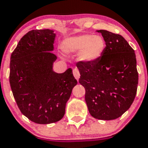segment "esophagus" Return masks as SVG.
Here are the masks:
<instances>
[{
	"instance_id": "obj_1",
	"label": "esophagus",
	"mask_w": 148,
	"mask_h": 148,
	"mask_svg": "<svg viewBox=\"0 0 148 148\" xmlns=\"http://www.w3.org/2000/svg\"><path fill=\"white\" fill-rule=\"evenodd\" d=\"M73 74H74V77L78 80L80 77V74H79V69H77L76 68L74 69H73Z\"/></svg>"
}]
</instances>
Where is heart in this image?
Here are the masks:
<instances>
[{
	"mask_svg": "<svg viewBox=\"0 0 148 148\" xmlns=\"http://www.w3.org/2000/svg\"><path fill=\"white\" fill-rule=\"evenodd\" d=\"M106 42L100 35L82 34L64 40L61 45L63 51L69 54L79 53V59L92 62L98 59L104 51Z\"/></svg>",
	"mask_w": 148,
	"mask_h": 148,
	"instance_id": "obj_1",
	"label": "heart"
}]
</instances>
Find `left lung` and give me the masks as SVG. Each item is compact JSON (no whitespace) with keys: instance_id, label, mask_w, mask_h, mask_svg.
<instances>
[{"instance_id":"obj_1","label":"left lung","mask_w":148,"mask_h":148,"mask_svg":"<svg viewBox=\"0 0 148 148\" xmlns=\"http://www.w3.org/2000/svg\"><path fill=\"white\" fill-rule=\"evenodd\" d=\"M106 42L101 56L92 62L79 61L80 84L85 88V101L90 115L100 120L121 116L132 104L137 90L136 56L119 34L100 29Z\"/></svg>"}]
</instances>
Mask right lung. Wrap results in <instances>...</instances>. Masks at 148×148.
Returning a JSON list of instances; mask_svg holds the SVG:
<instances>
[{
  "instance_id": "obj_1",
  "label": "right lung",
  "mask_w": 148,
  "mask_h": 148,
  "mask_svg": "<svg viewBox=\"0 0 148 148\" xmlns=\"http://www.w3.org/2000/svg\"><path fill=\"white\" fill-rule=\"evenodd\" d=\"M55 37L53 30H31L21 38L11 56L13 95L22 114L37 124L60 121L77 84L71 68L62 74L53 71L57 58L51 52Z\"/></svg>"
}]
</instances>
